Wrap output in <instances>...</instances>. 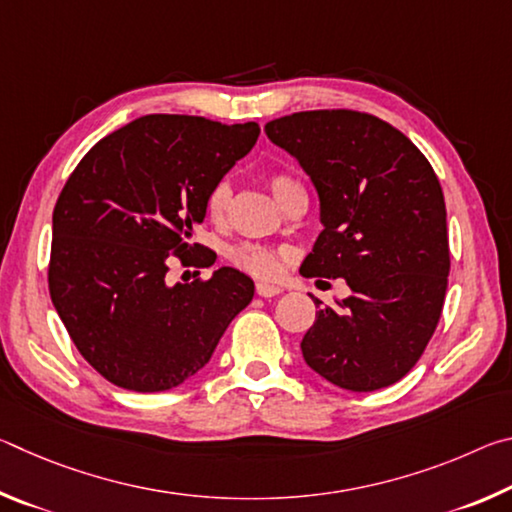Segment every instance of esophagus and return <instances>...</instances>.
<instances>
[{
	"mask_svg": "<svg viewBox=\"0 0 512 512\" xmlns=\"http://www.w3.org/2000/svg\"><path fill=\"white\" fill-rule=\"evenodd\" d=\"M257 296L259 298H273L277 293H282V289L277 284H268V282H257Z\"/></svg>",
	"mask_w": 512,
	"mask_h": 512,
	"instance_id": "esophagus-1",
	"label": "esophagus"
}]
</instances>
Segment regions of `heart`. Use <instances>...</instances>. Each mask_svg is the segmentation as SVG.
<instances>
[{"label":"heart","instance_id":"heart-1","mask_svg":"<svg viewBox=\"0 0 512 512\" xmlns=\"http://www.w3.org/2000/svg\"><path fill=\"white\" fill-rule=\"evenodd\" d=\"M268 185H271V192L273 196L280 201V205H284L289 201V196L293 192H298L300 183L289 173H282V171H275L268 176ZM230 185L228 180H219V183H214L210 189H207L205 194V216L210 219L212 223L221 225L228 219V210H230ZM230 259L232 264L241 271H246L255 277H262V280H273V277L280 273L282 268V253L275 248H268V246H259V244H239L230 250Z\"/></svg>","mask_w":512,"mask_h":512}]
</instances>
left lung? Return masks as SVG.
<instances>
[{
    "label": "left lung",
    "instance_id": "obj_1",
    "mask_svg": "<svg viewBox=\"0 0 512 512\" xmlns=\"http://www.w3.org/2000/svg\"><path fill=\"white\" fill-rule=\"evenodd\" d=\"M264 131L300 162L320 198L325 230L300 273L345 277L352 289L339 307L314 298L302 357L345 391L395 384L422 357L445 305L449 239L438 176L409 137L368 112H293Z\"/></svg>",
    "mask_w": 512,
    "mask_h": 512
}]
</instances>
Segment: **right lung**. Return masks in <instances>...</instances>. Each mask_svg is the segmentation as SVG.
<instances>
[{"label":"right lung","mask_w":512,"mask_h":512,"mask_svg":"<svg viewBox=\"0 0 512 512\" xmlns=\"http://www.w3.org/2000/svg\"><path fill=\"white\" fill-rule=\"evenodd\" d=\"M257 137L255 121L146 115L99 140L67 178L54 207L49 293L76 350L110 384L180 386L253 300L255 284L237 268L173 287L167 273L171 257L205 264L192 235L207 189Z\"/></svg>","instance_id":"obj_1"}]
</instances>
